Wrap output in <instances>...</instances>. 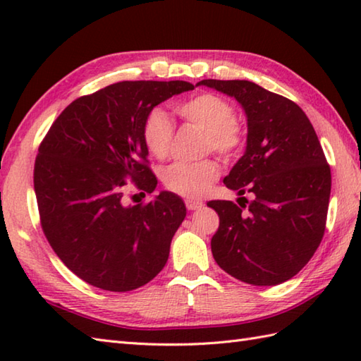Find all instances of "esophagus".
Segmentation results:
<instances>
[{
    "instance_id": "34e87169",
    "label": "esophagus",
    "mask_w": 361,
    "mask_h": 361,
    "mask_svg": "<svg viewBox=\"0 0 361 361\" xmlns=\"http://www.w3.org/2000/svg\"><path fill=\"white\" fill-rule=\"evenodd\" d=\"M185 203H186V208H188L189 211L200 209L202 206H203V202H202V200H195V198H186Z\"/></svg>"
}]
</instances>
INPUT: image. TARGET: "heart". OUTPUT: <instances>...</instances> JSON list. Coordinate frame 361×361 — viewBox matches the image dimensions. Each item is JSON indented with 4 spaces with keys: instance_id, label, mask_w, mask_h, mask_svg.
Listing matches in <instances>:
<instances>
[{
    "instance_id": "1",
    "label": "heart",
    "mask_w": 361,
    "mask_h": 361,
    "mask_svg": "<svg viewBox=\"0 0 361 361\" xmlns=\"http://www.w3.org/2000/svg\"><path fill=\"white\" fill-rule=\"evenodd\" d=\"M176 113L204 132V149L224 157H231L239 150L243 132L235 118L234 106L217 94L204 93L176 105ZM173 135L172 121L163 110H152L145 118L142 137L153 157L163 158L171 147ZM220 167L214 159L198 163H175L167 167L164 185L169 190L183 197H198L217 180Z\"/></svg>"
}]
</instances>
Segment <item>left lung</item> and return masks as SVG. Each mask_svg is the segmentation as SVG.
<instances>
[{
  "label": "left lung",
  "mask_w": 361,
  "mask_h": 361,
  "mask_svg": "<svg viewBox=\"0 0 361 361\" xmlns=\"http://www.w3.org/2000/svg\"><path fill=\"white\" fill-rule=\"evenodd\" d=\"M197 85L234 97L248 126L243 157L224 180L239 204L208 203L220 219L212 256L235 279L278 286L302 270L324 235L332 178L315 128L293 101L250 80Z\"/></svg>",
  "instance_id": "obj_1"
}]
</instances>
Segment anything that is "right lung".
Segmentation results:
<instances>
[{
	"label": "right lung",
	"instance_id": "add662e5",
	"mask_svg": "<svg viewBox=\"0 0 361 361\" xmlns=\"http://www.w3.org/2000/svg\"><path fill=\"white\" fill-rule=\"evenodd\" d=\"M194 90L183 80L118 82L75 99L38 149L34 189L43 233L60 260L90 286L130 291L163 270L186 217L163 190L145 204L122 203L126 180L152 194L145 118L161 102Z\"/></svg>",
	"mask_w": 361,
	"mask_h": 361
}]
</instances>
